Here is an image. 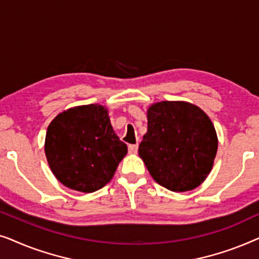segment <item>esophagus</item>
I'll list each match as a JSON object with an SVG mask.
<instances>
[{
	"label": "esophagus",
	"mask_w": 259,
	"mask_h": 259,
	"mask_svg": "<svg viewBox=\"0 0 259 259\" xmlns=\"http://www.w3.org/2000/svg\"><path fill=\"white\" fill-rule=\"evenodd\" d=\"M138 148H139V146H138V144L130 145V146H128V152H130V153H132V154H136L137 152H138Z\"/></svg>",
	"instance_id": "34e87169"
}]
</instances>
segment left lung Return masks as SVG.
Listing matches in <instances>:
<instances>
[{"label": "left lung", "mask_w": 259, "mask_h": 259, "mask_svg": "<svg viewBox=\"0 0 259 259\" xmlns=\"http://www.w3.org/2000/svg\"><path fill=\"white\" fill-rule=\"evenodd\" d=\"M147 119L139 155L153 179L175 192L199 186L218 148L210 118L189 102L161 101L148 108Z\"/></svg>", "instance_id": "8db88e82"}]
</instances>
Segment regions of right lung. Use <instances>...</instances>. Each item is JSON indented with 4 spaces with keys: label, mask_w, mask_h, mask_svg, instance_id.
I'll list each match as a JSON object with an SVG mask.
<instances>
[{
    "label": "right lung",
    "mask_w": 259,
    "mask_h": 259,
    "mask_svg": "<svg viewBox=\"0 0 259 259\" xmlns=\"http://www.w3.org/2000/svg\"><path fill=\"white\" fill-rule=\"evenodd\" d=\"M46 157L56 179L80 192L104 187L127 153L100 105H86L60 113L46 134Z\"/></svg>",
    "instance_id": "obj_1"
}]
</instances>
